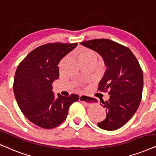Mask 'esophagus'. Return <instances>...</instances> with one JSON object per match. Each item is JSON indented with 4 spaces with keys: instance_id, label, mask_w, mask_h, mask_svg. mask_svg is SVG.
Returning a JSON list of instances; mask_svg holds the SVG:
<instances>
[{
    "instance_id": "obj_1",
    "label": "esophagus",
    "mask_w": 156,
    "mask_h": 156,
    "mask_svg": "<svg viewBox=\"0 0 156 156\" xmlns=\"http://www.w3.org/2000/svg\"><path fill=\"white\" fill-rule=\"evenodd\" d=\"M79 101L83 103L85 105L90 106L91 104V102L89 101V98L84 95H80L79 97Z\"/></svg>"
}]
</instances>
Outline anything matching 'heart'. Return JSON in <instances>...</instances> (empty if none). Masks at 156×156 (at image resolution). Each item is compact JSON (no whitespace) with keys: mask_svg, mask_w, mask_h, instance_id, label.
Segmentation results:
<instances>
[{"mask_svg":"<svg viewBox=\"0 0 156 156\" xmlns=\"http://www.w3.org/2000/svg\"><path fill=\"white\" fill-rule=\"evenodd\" d=\"M78 58L80 61H86L91 60L93 58H96V55L94 51L85 49L80 51L78 55Z\"/></svg>","mask_w":156,"mask_h":156,"instance_id":"heart-1","label":"heart"}]
</instances>
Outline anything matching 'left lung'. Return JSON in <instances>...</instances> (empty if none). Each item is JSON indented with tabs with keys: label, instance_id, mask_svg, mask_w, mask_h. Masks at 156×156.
I'll return each mask as SVG.
<instances>
[{
	"label": "left lung",
	"instance_id": "obj_1",
	"mask_svg": "<svg viewBox=\"0 0 156 156\" xmlns=\"http://www.w3.org/2000/svg\"><path fill=\"white\" fill-rule=\"evenodd\" d=\"M80 44L98 52L106 66L98 90L110 96L102 101L106 119L97 125L105 130H116L133 117L140 104L143 87V70L137 58L127 47L106 39L85 41ZM90 102H96L88 97Z\"/></svg>",
	"mask_w": 156,
	"mask_h": 156
}]
</instances>
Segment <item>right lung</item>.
I'll list each match as a JSON object with an SVG mask.
<instances>
[{"label": "right lung", "instance_id": "add662e5", "mask_svg": "<svg viewBox=\"0 0 156 156\" xmlns=\"http://www.w3.org/2000/svg\"><path fill=\"white\" fill-rule=\"evenodd\" d=\"M77 43H48L41 45L19 63L13 81V92L17 104L26 117L44 129H52L66 119L71 104L79 96H63L52 91V83L58 79V65L71 52Z\"/></svg>", "mask_w": 156, "mask_h": 156}]
</instances>
